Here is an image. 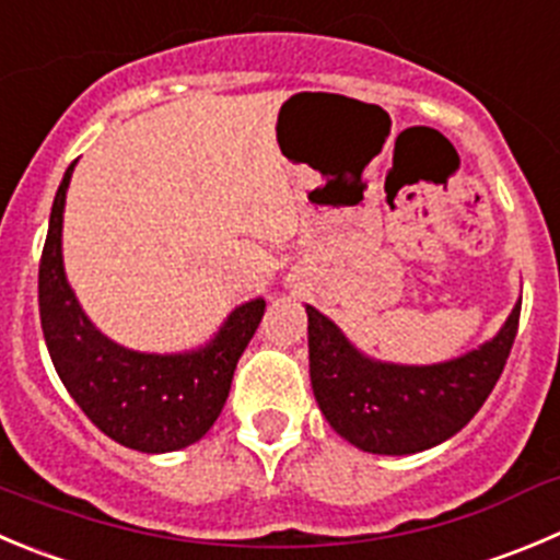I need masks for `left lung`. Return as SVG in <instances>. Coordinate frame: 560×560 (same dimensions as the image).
I'll return each instance as SVG.
<instances>
[{"label": "left lung", "instance_id": "left-lung-1", "mask_svg": "<svg viewBox=\"0 0 560 560\" xmlns=\"http://www.w3.org/2000/svg\"><path fill=\"white\" fill-rule=\"evenodd\" d=\"M305 313L318 409L346 443L380 456L420 454L465 429L503 374L520 324L516 302L503 327L476 349L443 363L407 365L357 349L313 305Z\"/></svg>", "mask_w": 560, "mask_h": 560}]
</instances>
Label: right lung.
Masks as SVG:
<instances>
[{"instance_id":"right-lung-1","label":"right lung","mask_w":560,"mask_h":560,"mask_svg":"<svg viewBox=\"0 0 560 560\" xmlns=\"http://www.w3.org/2000/svg\"><path fill=\"white\" fill-rule=\"evenodd\" d=\"M77 162L55 195L37 271L40 327L51 363L82 412L140 454H170L197 443L220 418L238 357L253 340L266 300L233 307L206 343L184 351H137L106 338L79 305L62 260V214Z\"/></svg>"}]
</instances>
